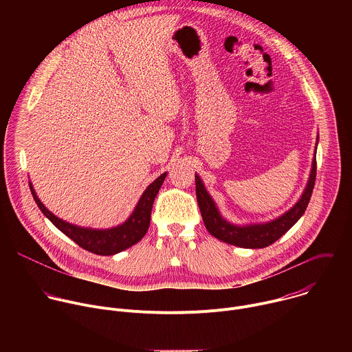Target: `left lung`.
<instances>
[{
    "label": "left lung",
    "mask_w": 352,
    "mask_h": 352,
    "mask_svg": "<svg viewBox=\"0 0 352 352\" xmlns=\"http://www.w3.org/2000/svg\"><path fill=\"white\" fill-rule=\"evenodd\" d=\"M318 140L319 135L316 138V146H315V155L312 159V168L311 174L307 182V186L298 199V202L288 209L281 216L265 221V223H250V224H234L223 217L220 213L216 202L210 193L208 192L202 178L197 174H195V182H196V197L197 205L202 213L204 223L208 228V231L216 236L217 239L235 245L239 248L246 249H258V248H266L276 242L280 236H283L300 217L305 213L307 206L311 200L312 190L315 186V178H316V148H318Z\"/></svg>",
    "instance_id": "1"
}]
</instances>
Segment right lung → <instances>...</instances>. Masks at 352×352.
Here are the masks:
<instances>
[{"label":"right lung","instance_id":"add662e5","mask_svg":"<svg viewBox=\"0 0 352 352\" xmlns=\"http://www.w3.org/2000/svg\"><path fill=\"white\" fill-rule=\"evenodd\" d=\"M167 177V173H163L159 178H156L152 184H150L144 192L142 193L140 199L131 213V216L122 223L111 228H89V227H80L75 226L72 223H68L56 214L50 212L36 195V190L29 182L32 195L36 200V204L41 213L52 221L61 232H64L68 238H71L74 242H76L80 248L89 250L91 254L102 255V256H110L122 252V250L131 248L136 242H139L148 226H150V214H152V208L155 199Z\"/></svg>","mask_w":352,"mask_h":352}]
</instances>
